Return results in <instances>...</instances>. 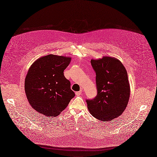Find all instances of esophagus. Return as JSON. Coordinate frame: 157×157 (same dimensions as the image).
Instances as JSON below:
<instances>
[{"label": "esophagus", "instance_id": "obj_1", "mask_svg": "<svg viewBox=\"0 0 157 157\" xmlns=\"http://www.w3.org/2000/svg\"><path fill=\"white\" fill-rule=\"evenodd\" d=\"M82 91H77V92H76V93H75V94H76L77 96H80V95L82 94Z\"/></svg>", "mask_w": 157, "mask_h": 157}]
</instances>
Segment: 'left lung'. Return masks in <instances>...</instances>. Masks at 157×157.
<instances>
[{
  "label": "left lung",
  "instance_id": "1",
  "mask_svg": "<svg viewBox=\"0 0 157 157\" xmlns=\"http://www.w3.org/2000/svg\"><path fill=\"white\" fill-rule=\"evenodd\" d=\"M96 73L97 96L86 100L91 114L100 121L119 117L127 107L130 87L127 71L119 59L109 56L91 60Z\"/></svg>",
  "mask_w": 157,
  "mask_h": 157
}]
</instances>
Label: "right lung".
<instances>
[{"mask_svg": "<svg viewBox=\"0 0 157 157\" xmlns=\"http://www.w3.org/2000/svg\"><path fill=\"white\" fill-rule=\"evenodd\" d=\"M71 57L49 54L42 56L30 66L25 79L28 101L36 111L48 117H56L64 110L75 93L64 70Z\"/></svg>", "mask_w": 157, "mask_h": 157, "instance_id": "obj_1", "label": "right lung"}]
</instances>
